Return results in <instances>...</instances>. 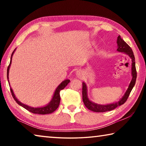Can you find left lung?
Segmentation results:
<instances>
[{
  "mask_svg": "<svg viewBox=\"0 0 146 146\" xmlns=\"http://www.w3.org/2000/svg\"><path fill=\"white\" fill-rule=\"evenodd\" d=\"M117 45L118 48L117 51H120V52H123L125 54H127V55L129 56V57L131 58L132 60V64H131V73H132V80L131 81L129 84V87L126 91V92L124 94V95L123 96V97L118 101V102L110 104H106V105H100L95 104L94 102H92L91 101L89 100L88 97V94H87V86H86V84L84 82H82V99L84 104L86 108L88 110L91 111H93L94 112H106L109 111H111L114 110L116 108H117L118 106H120L122 105L126 102L127 99L129 97V94L131 91L133 90V87L135 84L136 82V79H137V70H136L135 67V56L133 54V50L131 48H130V46L125 42L123 40V39L120 37L119 35L117 38Z\"/></svg>",
  "mask_w": 146,
  "mask_h": 146,
  "instance_id": "left-lung-1",
  "label": "left lung"
}]
</instances>
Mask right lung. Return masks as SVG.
<instances>
[{"label":"right lung","mask_w":146,"mask_h":146,"mask_svg":"<svg viewBox=\"0 0 146 146\" xmlns=\"http://www.w3.org/2000/svg\"><path fill=\"white\" fill-rule=\"evenodd\" d=\"M15 51V50L13 51V53H12V54H11L10 63H9V65L8 67V70H7V78H8V79H9V77H8L9 70V68H10V65L11 64L12 56H13ZM8 82H9V80H8ZM70 82V80H68V79L64 80L63 82L58 86L57 88L56 89L55 93H54V95L53 96L52 99H51V100L50 101V102H49L47 106H44V107H40V108H32L29 106L24 104H23L22 102H20L19 100H18V99H17V98L15 97V95H14L13 90H12L11 88H10V91H11V95H12V96H13V97L14 98V100L16 101V102L19 105L22 106V107H23L24 108H25L26 110L29 111V112L35 113V114L46 115V114H49V113L54 112L56 110V109L58 108L59 104H60V91L64 89V88H65L66 86L68 84V83Z\"/></svg>","instance_id":"obj_1"}]
</instances>
